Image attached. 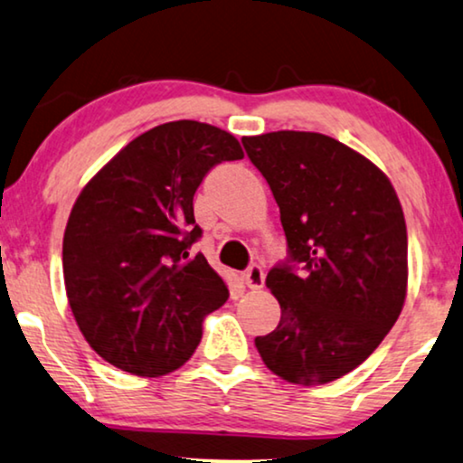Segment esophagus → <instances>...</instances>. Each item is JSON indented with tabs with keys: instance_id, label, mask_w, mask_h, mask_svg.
I'll list each match as a JSON object with an SVG mask.
<instances>
[{
	"instance_id": "esophagus-1",
	"label": "esophagus",
	"mask_w": 463,
	"mask_h": 463,
	"mask_svg": "<svg viewBox=\"0 0 463 463\" xmlns=\"http://www.w3.org/2000/svg\"><path fill=\"white\" fill-rule=\"evenodd\" d=\"M243 281L250 289H260L264 286V270L254 264L243 273Z\"/></svg>"
}]
</instances>
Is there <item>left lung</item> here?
Listing matches in <instances>:
<instances>
[{
	"label": "left lung",
	"mask_w": 463,
	"mask_h": 463,
	"mask_svg": "<svg viewBox=\"0 0 463 463\" xmlns=\"http://www.w3.org/2000/svg\"><path fill=\"white\" fill-rule=\"evenodd\" d=\"M241 141L273 190L289 256L305 267L267 275L281 319L256 336V349L288 383H330L360 366L402 311V205L373 160L328 135L273 131Z\"/></svg>",
	"instance_id": "obj_1"
}]
</instances>
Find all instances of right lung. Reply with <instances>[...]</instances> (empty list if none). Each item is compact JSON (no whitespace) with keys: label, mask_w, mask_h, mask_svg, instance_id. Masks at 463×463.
Masks as SVG:
<instances>
[{"label":"right lung","mask_w":463,"mask_h":463,"mask_svg":"<svg viewBox=\"0 0 463 463\" xmlns=\"http://www.w3.org/2000/svg\"><path fill=\"white\" fill-rule=\"evenodd\" d=\"M243 158L235 135L196 120L165 122L108 160L73 203L63 235L71 313L103 360L137 377L180 368L228 288L205 256L193 199L222 160Z\"/></svg>","instance_id":"add662e5"}]
</instances>
